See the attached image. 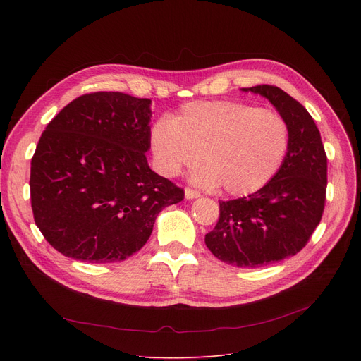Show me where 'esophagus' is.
I'll return each instance as SVG.
<instances>
[{
    "mask_svg": "<svg viewBox=\"0 0 361 361\" xmlns=\"http://www.w3.org/2000/svg\"><path fill=\"white\" fill-rule=\"evenodd\" d=\"M184 196H185V199L192 200V199H197V197L200 196V193L196 192V190H193V188L185 187V188H184Z\"/></svg>",
    "mask_w": 361,
    "mask_h": 361,
    "instance_id": "34e87169",
    "label": "esophagus"
}]
</instances>
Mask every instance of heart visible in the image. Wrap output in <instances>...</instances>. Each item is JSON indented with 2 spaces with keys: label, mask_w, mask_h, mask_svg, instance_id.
I'll return each mask as SVG.
<instances>
[{
  "label": "heart",
  "mask_w": 361,
  "mask_h": 361,
  "mask_svg": "<svg viewBox=\"0 0 361 361\" xmlns=\"http://www.w3.org/2000/svg\"><path fill=\"white\" fill-rule=\"evenodd\" d=\"M159 173L177 176L206 165L193 177L203 187L219 184L231 196L252 195L278 173L290 146V128L279 112L253 105L215 101L190 102L150 131Z\"/></svg>",
  "instance_id": "b5f03b06"
}]
</instances>
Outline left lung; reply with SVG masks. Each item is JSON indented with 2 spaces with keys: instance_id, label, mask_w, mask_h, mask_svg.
Instances as JSON below:
<instances>
[{
  "instance_id": "left-lung-1",
  "label": "left lung",
  "mask_w": 361,
  "mask_h": 361,
  "mask_svg": "<svg viewBox=\"0 0 361 361\" xmlns=\"http://www.w3.org/2000/svg\"><path fill=\"white\" fill-rule=\"evenodd\" d=\"M241 90L267 98L286 118L290 146L278 173L260 190L219 202V219L204 243L233 267L262 268L307 244L324 214L328 159L312 116L287 92L269 85Z\"/></svg>"
}]
</instances>
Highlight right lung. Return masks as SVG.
Wrapping results in <instances>:
<instances>
[{
  "label": "right lung",
  "mask_w": 361,
  "mask_h": 361,
  "mask_svg": "<svg viewBox=\"0 0 361 361\" xmlns=\"http://www.w3.org/2000/svg\"><path fill=\"white\" fill-rule=\"evenodd\" d=\"M150 99L121 92L75 98L49 121L30 164L33 218L67 257L120 262L149 240L183 188L150 169Z\"/></svg>",
  "instance_id": "obj_1"
}]
</instances>
